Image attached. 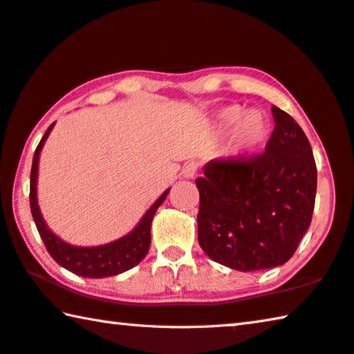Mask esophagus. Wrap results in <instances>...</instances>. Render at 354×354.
Listing matches in <instances>:
<instances>
[{"label":"esophagus","mask_w":354,"mask_h":354,"mask_svg":"<svg viewBox=\"0 0 354 354\" xmlns=\"http://www.w3.org/2000/svg\"><path fill=\"white\" fill-rule=\"evenodd\" d=\"M199 165L194 163V161H189V163H185L182 167V176L185 178H193L196 174H198Z\"/></svg>","instance_id":"34e87169"}]
</instances>
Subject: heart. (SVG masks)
<instances>
[{"mask_svg": "<svg viewBox=\"0 0 354 354\" xmlns=\"http://www.w3.org/2000/svg\"><path fill=\"white\" fill-rule=\"evenodd\" d=\"M216 127L223 133H234L235 152L240 155H254L268 142L270 120L259 111H246L239 105L223 108L216 114Z\"/></svg>", "mask_w": 354, "mask_h": 354, "instance_id": "obj_1", "label": "heart"}]
</instances>
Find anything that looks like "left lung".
Listing matches in <instances>:
<instances>
[{
    "mask_svg": "<svg viewBox=\"0 0 354 354\" xmlns=\"http://www.w3.org/2000/svg\"><path fill=\"white\" fill-rule=\"evenodd\" d=\"M274 130L265 152L212 160L199 189L198 240L208 257L232 270L283 265L308 232L317 166L308 136L290 114L271 108Z\"/></svg>",
    "mask_w": 354,
    "mask_h": 354,
    "instance_id": "1",
    "label": "left lung"
}]
</instances>
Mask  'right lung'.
<instances>
[{
    "label": "right lung",
    "mask_w": 354,
    "mask_h": 354,
    "mask_svg": "<svg viewBox=\"0 0 354 354\" xmlns=\"http://www.w3.org/2000/svg\"><path fill=\"white\" fill-rule=\"evenodd\" d=\"M55 124L48 127L44 138L40 139L39 146L34 152L32 167H31V185H30V204L31 213L42 239L46 251L59 263L62 268L72 271L73 274L83 277H108L124 273V271L136 266L141 260L147 256L150 248V225L155 216L156 208L163 204L169 189H166L155 204L149 208L146 215L133 229L130 234L124 235L122 239L106 243L100 246H73L71 243L61 240L59 236L50 230L45 219L42 218L37 204V171H39V156L44 144L48 138L50 131L53 130Z\"/></svg>",
    "instance_id": "obj_1"
}]
</instances>
